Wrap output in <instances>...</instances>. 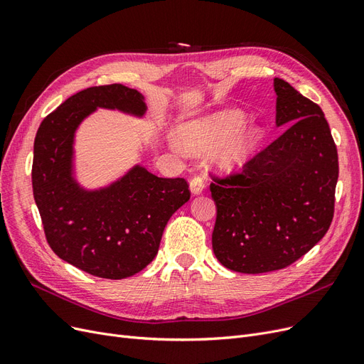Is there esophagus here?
<instances>
[{
  "mask_svg": "<svg viewBox=\"0 0 364 364\" xmlns=\"http://www.w3.org/2000/svg\"><path fill=\"white\" fill-rule=\"evenodd\" d=\"M205 189V183L204 180L199 177V175H195V177L191 180V191L193 195H199L203 193V191Z\"/></svg>",
  "mask_w": 364,
  "mask_h": 364,
  "instance_id": "esophagus-1",
  "label": "esophagus"
}]
</instances>
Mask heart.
Wrapping results in <instances>:
<instances>
[{
	"label": "heart",
	"mask_w": 364,
	"mask_h": 364,
	"mask_svg": "<svg viewBox=\"0 0 364 364\" xmlns=\"http://www.w3.org/2000/svg\"><path fill=\"white\" fill-rule=\"evenodd\" d=\"M245 119V112L234 109L186 122L178 128L180 146L187 152H203L213 146L212 160L220 171L239 169L254 157L264 139L260 124L242 126Z\"/></svg>",
	"instance_id": "b5f03b06"
}]
</instances>
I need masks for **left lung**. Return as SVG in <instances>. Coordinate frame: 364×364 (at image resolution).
<instances>
[{"label":"left lung","instance_id":"8db88e82","mask_svg":"<svg viewBox=\"0 0 364 364\" xmlns=\"http://www.w3.org/2000/svg\"><path fill=\"white\" fill-rule=\"evenodd\" d=\"M277 125L286 132L242 172L210 184L218 215L216 259L234 272L284 269L307 254L331 225L338 157L323 112L275 78Z\"/></svg>","mask_w":364,"mask_h":364}]
</instances>
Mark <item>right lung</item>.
Segmentation results:
<instances>
[{
  "mask_svg": "<svg viewBox=\"0 0 364 364\" xmlns=\"http://www.w3.org/2000/svg\"><path fill=\"white\" fill-rule=\"evenodd\" d=\"M98 107L144 116L136 89L95 86L69 97L42 121L34 139L31 183L51 250L81 271L109 279L132 277L159 251L168 220L191 199L184 178H160L134 166L98 191L74 178V136Z\"/></svg>",
  "mask_w": 364,
  "mask_h": 364,
  "instance_id": "add662e5",
  "label": "right lung"
}]
</instances>
